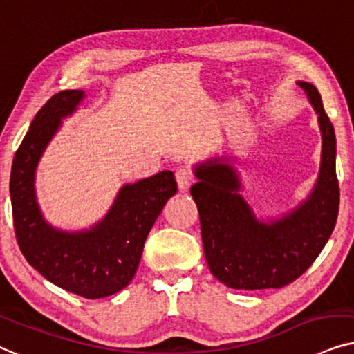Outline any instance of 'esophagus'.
Segmentation results:
<instances>
[{
    "label": "esophagus",
    "mask_w": 354,
    "mask_h": 354,
    "mask_svg": "<svg viewBox=\"0 0 354 354\" xmlns=\"http://www.w3.org/2000/svg\"><path fill=\"white\" fill-rule=\"evenodd\" d=\"M176 183H178V187H180L181 191H186L187 187H191L192 183H194V173H192V169L187 167H181L180 169H178Z\"/></svg>",
    "instance_id": "1"
}]
</instances>
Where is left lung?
<instances>
[{
    "label": "left lung",
    "mask_w": 354,
    "mask_h": 354,
    "mask_svg": "<svg viewBox=\"0 0 354 354\" xmlns=\"http://www.w3.org/2000/svg\"><path fill=\"white\" fill-rule=\"evenodd\" d=\"M319 115L322 162L315 189L283 218L262 223L238 194L234 169L218 160L196 168L191 187L201 216L202 243L212 275L230 288H281L299 279L322 251L335 228L340 187L335 169V131L317 88L298 82Z\"/></svg>",
    "instance_id": "8db88e82"
}]
</instances>
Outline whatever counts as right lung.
<instances>
[{
  "mask_svg": "<svg viewBox=\"0 0 354 354\" xmlns=\"http://www.w3.org/2000/svg\"><path fill=\"white\" fill-rule=\"evenodd\" d=\"M82 91H61L37 111L16 150L11 168L14 233L27 262L51 283L87 299L105 298L129 285L145 238L178 186L171 171H160L124 186L105 220L87 233L56 232L41 218L34 173L59 120L77 106Z\"/></svg>",
  "mask_w": 354,
  "mask_h": 354,
  "instance_id": "1",
  "label": "right lung"
}]
</instances>
